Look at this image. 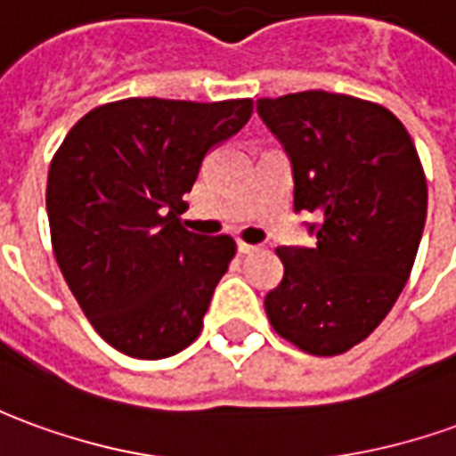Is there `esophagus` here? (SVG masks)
Here are the masks:
<instances>
[{"label":"esophagus","mask_w":456,"mask_h":456,"mask_svg":"<svg viewBox=\"0 0 456 456\" xmlns=\"http://www.w3.org/2000/svg\"><path fill=\"white\" fill-rule=\"evenodd\" d=\"M256 249H259V247H254V244H247V241H237L239 254H254Z\"/></svg>","instance_id":"esophagus-1"}]
</instances>
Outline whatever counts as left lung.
<instances>
[{"mask_svg":"<svg viewBox=\"0 0 456 456\" xmlns=\"http://www.w3.org/2000/svg\"><path fill=\"white\" fill-rule=\"evenodd\" d=\"M294 167V209L321 222L314 247H279L264 308L311 355H340L380 326L405 289L428 217V180L387 108L326 91L256 101Z\"/></svg>","mask_w":456,"mask_h":456,"instance_id":"obj_1","label":"left lung"}]
</instances>
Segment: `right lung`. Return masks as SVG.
Returning <instances> with one entry per match:
<instances>
[{"label":"right lung","instance_id":"add662e5","mask_svg":"<svg viewBox=\"0 0 456 456\" xmlns=\"http://www.w3.org/2000/svg\"><path fill=\"white\" fill-rule=\"evenodd\" d=\"M251 110V98H126L86 113L51 160L53 256L95 333L130 358L175 355L202 330L237 244L184 229L183 197Z\"/></svg>","mask_w":456,"mask_h":456}]
</instances>
